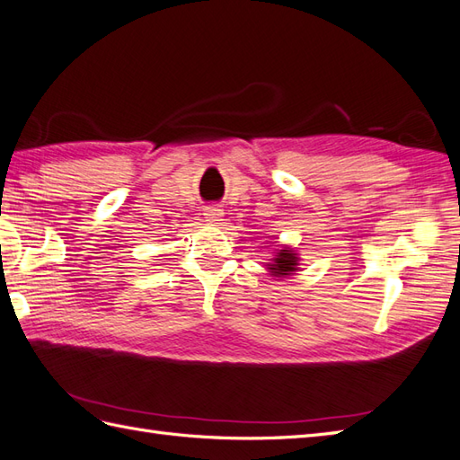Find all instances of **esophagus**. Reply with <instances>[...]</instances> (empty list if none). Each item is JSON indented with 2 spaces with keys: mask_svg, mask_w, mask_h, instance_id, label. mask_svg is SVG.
Returning a JSON list of instances; mask_svg holds the SVG:
<instances>
[{
  "mask_svg": "<svg viewBox=\"0 0 460 460\" xmlns=\"http://www.w3.org/2000/svg\"><path fill=\"white\" fill-rule=\"evenodd\" d=\"M204 216H206V221H209V223H219V221H223L221 219L223 217V209H219L216 206H209V208H206Z\"/></svg>",
  "mask_w": 460,
  "mask_h": 460,
  "instance_id": "obj_1",
  "label": "esophagus"
}]
</instances>
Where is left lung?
<instances>
[{
	"label": "left lung",
	"mask_w": 460,
	"mask_h": 460,
	"mask_svg": "<svg viewBox=\"0 0 460 460\" xmlns=\"http://www.w3.org/2000/svg\"><path fill=\"white\" fill-rule=\"evenodd\" d=\"M299 262H301V258H299L297 251L286 244V246H279V249H276L272 258H270V262H266V268H268L270 276L289 278L299 270Z\"/></svg>",
	"instance_id": "obj_1"
}]
</instances>
